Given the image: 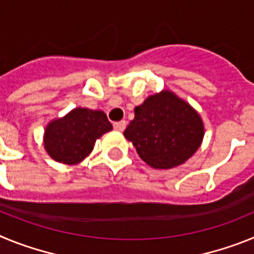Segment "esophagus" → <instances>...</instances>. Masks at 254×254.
I'll list each match as a JSON object with an SVG mask.
<instances>
[{
	"label": "esophagus",
	"instance_id": "esophagus-1",
	"mask_svg": "<svg viewBox=\"0 0 254 254\" xmlns=\"http://www.w3.org/2000/svg\"><path fill=\"white\" fill-rule=\"evenodd\" d=\"M114 128L117 129V131H125L126 126H127V123H126V121H121V122H116L114 123Z\"/></svg>",
	"mask_w": 254,
	"mask_h": 254
}]
</instances>
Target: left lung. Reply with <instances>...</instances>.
<instances>
[{
  "label": "left lung",
  "mask_w": 254,
  "mask_h": 254,
  "mask_svg": "<svg viewBox=\"0 0 254 254\" xmlns=\"http://www.w3.org/2000/svg\"><path fill=\"white\" fill-rule=\"evenodd\" d=\"M123 134L147 165L172 169L199 149L205 126L190 103L164 89L134 108V118Z\"/></svg>",
  "instance_id": "left-lung-1"
}]
</instances>
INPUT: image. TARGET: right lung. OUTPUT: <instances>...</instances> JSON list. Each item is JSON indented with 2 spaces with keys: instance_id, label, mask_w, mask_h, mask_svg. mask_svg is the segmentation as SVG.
Masks as SVG:
<instances>
[{
  "instance_id": "1",
  "label": "right lung",
  "mask_w": 254,
  "mask_h": 254,
  "mask_svg": "<svg viewBox=\"0 0 254 254\" xmlns=\"http://www.w3.org/2000/svg\"><path fill=\"white\" fill-rule=\"evenodd\" d=\"M112 129L113 127L103 111L75 108L46 126L44 149L57 163L76 165L91 154L96 140Z\"/></svg>"
}]
</instances>
